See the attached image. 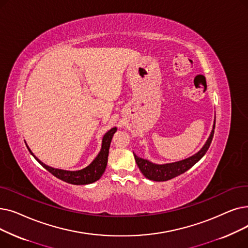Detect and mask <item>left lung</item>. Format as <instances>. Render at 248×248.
Masks as SVG:
<instances>
[{"mask_svg": "<svg viewBox=\"0 0 248 248\" xmlns=\"http://www.w3.org/2000/svg\"><path fill=\"white\" fill-rule=\"evenodd\" d=\"M214 129H215V122L213 125V129H212V132L208 140L206 141L205 145L202 147V149L199 152H197L193 156L181 161L166 163V164H155L147 159L138 157L133 153L135 161L137 163L140 171L143 173V175L146 179L155 181V182H166L186 172L206 155V152L209 149L210 144L212 142V139H213V136H214Z\"/></svg>", "mask_w": 248, "mask_h": 248, "instance_id": "1", "label": "left lung"}]
</instances>
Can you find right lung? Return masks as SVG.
Instances as JSON below:
<instances>
[{
  "instance_id": "add662e5",
  "label": "right lung",
  "mask_w": 248,
  "mask_h": 248,
  "mask_svg": "<svg viewBox=\"0 0 248 248\" xmlns=\"http://www.w3.org/2000/svg\"><path fill=\"white\" fill-rule=\"evenodd\" d=\"M116 131H117V128L114 127L104 135L103 141H102V148H101V151L98 155V156L93 160V162L90 164V166H88L87 168L82 169L80 170H75V171L64 170L54 169V168L46 166L45 163L41 162L36 156L33 155L27 144H26V146H27L28 150L30 151L31 155L35 157V159H36L45 170H47L54 176H56L57 179H60L68 184H73V185H88V184H92L93 182L98 181L102 176V174L104 173L106 167H107V162H108V155H109V148H110V144H111V140Z\"/></svg>"
}]
</instances>
